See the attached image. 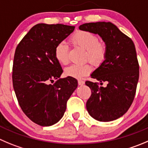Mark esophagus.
<instances>
[{
    "label": "esophagus",
    "mask_w": 148,
    "mask_h": 148,
    "mask_svg": "<svg viewBox=\"0 0 148 148\" xmlns=\"http://www.w3.org/2000/svg\"><path fill=\"white\" fill-rule=\"evenodd\" d=\"M78 85H80V86L84 85V84H85L84 81H83V80H81V79H78Z\"/></svg>",
    "instance_id": "34e87169"
}]
</instances>
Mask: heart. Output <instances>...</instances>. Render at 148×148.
<instances>
[{"label": "heart", "mask_w": 148, "mask_h": 148, "mask_svg": "<svg viewBox=\"0 0 148 148\" xmlns=\"http://www.w3.org/2000/svg\"><path fill=\"white\" fill-rule=\"evenodd\" d=\"M70 43L75 46L85 50L84 61L88 60L94 64H100L106 58L108 44L102 38H98L94 33L86 30L75 32L70 37ZM54 56L60 64L66 65L69 62L68 48L64 42L57 43L54 49ZM92 67L88 63L82 65H71L65 69L64 73L67 76L82 78L91 73Z\"/></svg>", "instance_id": "b5f03b06"}]
</instances>
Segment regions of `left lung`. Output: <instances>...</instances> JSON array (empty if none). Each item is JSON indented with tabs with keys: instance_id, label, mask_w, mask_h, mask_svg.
Masks as SVG:
<instances>
[{
	"instance_id": "obj_1",
	"label": "left lung",
	"mask_w": 148,
	"mask_h": 148,
	"mask_svg": "<svg viewBox=\"0 0 148 148\" xmlns=\"http://www.w3.org/2000/svg\"><path fill=\"white\" fill-rule=\"evenodd\" d=\"M79 29L99 35L108 44L106 58L91 75L107 86L86 81L91 90L87 111L99 121H114L127 112L136 94L140 72L134 43L111 22L86 23Z\"/></svg>"
}]
</instances>
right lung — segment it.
I'll return each mask as SVG.
<instances>
[{
  "mask_svg": "<svg viewBox=\"0 0 148 148\" xmlns=\"http://www.w3.org/2000/svg\"><path fill=\"white\" fill-rule=\"evenodd\" d=\"M74 29V26L62 24H38L15 50L14 89L24 113L40 126H51L62 118L67 100L78 86V81L73 77L60 78L63 70L54 56L57 43ZM54 79L57 81L50 84Z\"/></svg>",
  "mask_w": 148,
  "mask_h": 148,
  "instance_id": "obj_1",
  "label": "right lung"
}]
</instances>
